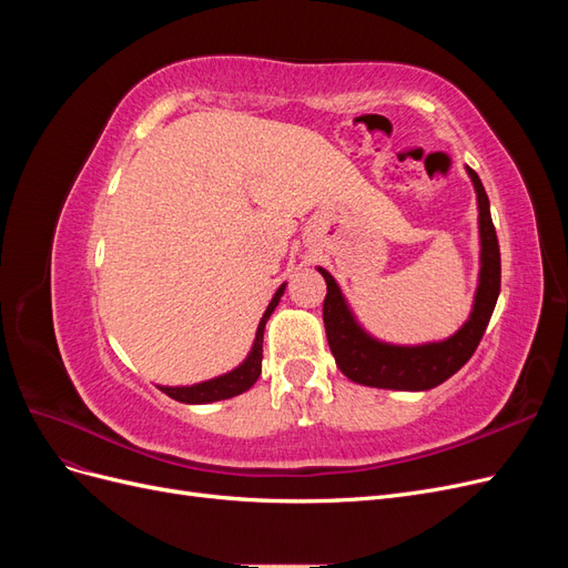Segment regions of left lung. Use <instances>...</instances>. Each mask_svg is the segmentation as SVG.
I'll return each instance as SVG.
<instances>
[{
	"instance_id": "left-lung-1",
	"label": "left lung",
	"mask_w": 568,
	"mask_h": 568,
	"mask_svg": "<svg viewBox=\"0 0 568 568\" xmlns=\"http://www.w3.org/2000/svg\"><path fill=\"white\" fill-rule=\"evenodd\" d=\"M469 175L478 196L480 282L471 317L448 341L403 348L369 338L355 324L332 274L320 267L326 282V296L322 305L326 341H329L338 369L351 382L393 390H428L450 379L459 367L467 365V359L478 348L495 311L497 296H500V244H497L486 189L471 168Z\"/></svg>"
}]
</instances>
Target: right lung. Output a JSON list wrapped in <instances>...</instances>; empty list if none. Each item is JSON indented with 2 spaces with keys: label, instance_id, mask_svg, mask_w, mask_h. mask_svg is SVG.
<instances>
[{
  "label": "right lung",
  "instance_id": "add662e5",
  "mask_svg": "<svg viewBox=\"0 0 568 568\" xmlns=\"http://www.w3.org/2000/svg\"><path fill=\"white\" fill-rule=\"evenodd\" d=\"M284 294V286L277 288V294L270 301L267 311L257 324V332H255V343H253V351L246 357V363L242 367H236L234 372L225 374V376H217V379L211 382H203L196 386H184V388H163L161 390L170 398L178 400V403H189V405H203V403H215V400H225V398H234V395L248 390L255 382L257 376H261V365H263V332H265V322L272 315L274 307H277L280 298Z\"/></svg>",
  "mask_w": 568,
  "mask_h": 568
}]
</instances>
